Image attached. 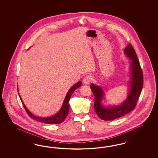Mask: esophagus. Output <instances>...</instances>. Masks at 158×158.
Here are the masks:
<instances>
[{"label": "esophagus", "instance_id": "obj_1", "mask_svg": "<svg viewBox=\"0 0 158 158\" xmlns=\"http://www.w3.org/2000/svg\"><path fill=\"white\" fill-rule=\"evenodd\" d=\"M91 78L90 76L89 75H86L83 79V82L85 85H89L90 83V82L91 81Z\"/></svg>", "mask_w": 158, "mask_h": 158}]
</instances>
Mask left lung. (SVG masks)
<instances>
[{"label":"left lung","mask_w":158,"mask_h":158,"mask_svg":"<svg viewBox=\"0 0 158 158\" xmlns=\"http://www.w3.org/2000/svg\"><path fill=\"white\" fill-rule=\"evenodd\" d=\"M125 56L131 60L129 89L126 99L119 105L106 106L102 104L105 93L101 86L92 83L91 91L94 96V110L98 117L104 120H112L122 117L133 110L143 87V75L139 59L133 46L129 44L124 50Z\"/></svg>","instance_id":"1"}]
</instances>
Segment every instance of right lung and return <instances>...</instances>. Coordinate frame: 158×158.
<instances>
[{"instance_id": "1", "label": "right lung", "mask_w": 158, "mask_h": 158, "mask_svg": "<svg viewBox=\"0 0 158 158\" xmlns=\"http://www.w3.org/2000/svg\"><path fill=\"white\" fill-rule=\"evenodd\" d=\"M81 86V81H78L76 84H75L73 86H72L71 88H70V89L67 92L66 96H65L64 102L62 103V106L60 108V110H59L57 114H56L55 115H53L52 116H50V117H40V116H37L36 115L32 114L24 104V102L22 100L21 96L19 95H19L20 100L23 104L25 110L27 111V114L31 118H32L33 119L35 120L36 121H38L39 122H42V123H44L46 124H59V123H62L64 119L66 118L67 115L68 114L69 110V101L71 97V95L77 89ZM17 90L19 91L18 87H17Z\"/></svg>"}]
</instances>
